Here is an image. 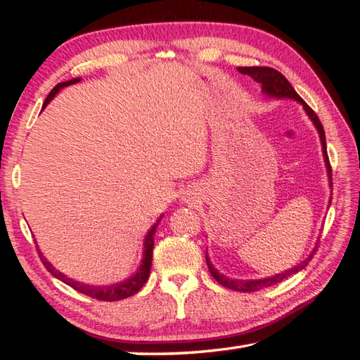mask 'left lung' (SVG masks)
I'll return each mask as SVG.
<instances>
[{
	"instance_id": "left-lung-1",
	"label": "left lung",
	"mask_w": 360,
	"mask_h": 360,
	"mask_svg": "<svg viewBox=\"0 0 360 360\" xmlns=\"http://www.w3.org/2000/svg\"><path fill=\"white\" fill-rule=\"evenodd\" d=\"M238 72L244 74V75H249L250 79H254L255 82L259 83V86H262V93L267 97V98H277V101H285V98H290V101H294L297 103H300L303 106L304 112H307V116L309 117V120L312 122V125L316 127L319 137H320V143H322V155H323V160H325V167H326V174H328V181H330V187H333V178H331V165H330V159H328V153H326V137H325V131H323V127H322V122L319 120L317 114L312 111L309 106L304 103L303 98L295 93V89L292 88V85L288 82V79L283 75L281 72L272 70V68H266V66H250V68H238ZM330 205H331V198H330ZM317 248V244H316ZM316 248L312 249L311 254L300 262L298 264H295L294 267H289V269L283 271L280 274H275L272 277H264V278H254V280H241V278H231V277H226L224 274H221L215 266L212 264L210 258H209V252L205 250V262H207L209 266V271L212 274V277L215 278L219 285H223L229 289H233V290H240V292H255V290H259L267 286H272V285H277V283L283 281L285 278L290 277V275H294L297 272H300L302 269L308 266V263L311 262L312 254L316 252Z\"/></svg>"
}]
</instances>
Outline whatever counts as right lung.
<instances>
[{
  "label": "right lung",
  "instance_id": "add662e5",
  "mask_svg": "<svg viewBox=\"0 0 360 360\" xmlns=\"http://www.w3.org/2000/svg\"><path fill=\"white\" fill-rule=\"evenodd\" d=\"M80 80L82 79L77 77V79H71V80H66V82L58 83V85L51 91L49 96L46 97V101L43 103V108L41 110H44L46 106L49 105V102L52 101V98L56 97L63 88L70 86V85H75V83H79ZM162 217H160L156 221V223L153 224V227L150 229L148 233L145 235L142 259H141V263H139V267H137V271L131 275V277H128L124 281L114 283V285H102V286L88 285V283H83V281H77V280H74V278H70V277H68V275H65L63 272H60L58 269H56V267L52 266V263L49 262V259L43 255V252L40 250V248H38V255H40L43 264L46 266V269H48L53 275V277L58 278L60 281L66 283L68 286L74 288L75 290H79V292L85 294V295H89V297H93V298H97V300H103V302L122 300V298L131 297L133 294H136L137 290H139L145 285V281L148 280L150 269H151V259H153V248H155V233H156V227L160 223V219H162Z\"/></svg>",
  "mask_w": 360,
  "mask_h": 360
}]
</instances>
